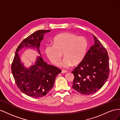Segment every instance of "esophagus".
I'll return each instance as SVG.
<instances>
[{
  "label": "esophagus",
  "instance_id": "obj_1",
  "mask_svg": "<svg viewBox=\"0 0 120 120\" xmlns=\"http://www.w3.org/2000/svg\"><path fill=\"white\" fill-rule=\"evenodd\" d=\"M67 72H68L67 71H65V70H62V71H61V73H62V74L67 73Z\"/></svg>",
  "mask_w": 120,
  "mask_h": 120
}]
</instances>
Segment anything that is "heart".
Instances as JSON below:
<instances>
[{
    "label": "heart",
    "mask_w": 120,
    "mask_h": 120,
    "mask_svg": "<svg viewBox=\"0 0 120 120\" xmlns=\"http://www.w3.org/2000/svg\"><path fill=\"white\" fill-rule=\"evenodd\" d=\"M52 42L53 45L46 46V55L53 64L59 66L63 53L64 57L63 66L65 68L80 63L86 55L89 45L86 38L69 32L57 35Z\"/></svg>",
    "instance_id": "obj_1"
}]
</instances>
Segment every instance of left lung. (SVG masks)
<instances>
[{
    "instance_id": "obj_1",
    "label": "left lung",
    "mask_w": 120,
    "mask_h": 120,
    "mask_svg": "<svg viewBox=\"0 0 120 120\" xmlns=\"http://www.w3.org/2000/svg\"><path fill=\"white\" fill-rule=\"evenodd\" d=\"M93 37L94 45L72 71L75 76L72 88L83 95L99 90L107 82L110 72L107 50L95 35Z\"/></svg>"
}]
</instances>
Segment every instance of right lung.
Instances as JSON below:
<instances>
[{
    "instance_id": "right-lung-1",
    "label": "right lung",
    "mask_w": 120,
    "mask_h": 120,
    "mask_svg": "<svg viewBox=\"0 0 120 120\" xmlns=\"http://www.w3.org/2000/svg\"><path fill=\"white\" fill-rule=\"evenodd\" d=\"M50 31L39 30L23 39L17 47L12 63V74L17 87L23 93L32 98H38L46 95L52 88L57 75L61 72L57 68L47 64L39 52L43 36ZM23 48L36 49L40 55L35 63L28 68L24 66L18 53Z\"/></svg>"
}]
</instances>
